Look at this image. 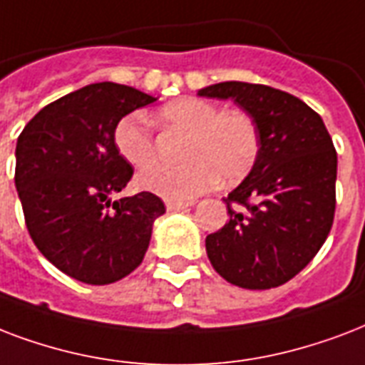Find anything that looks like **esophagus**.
Wrapping results in <instances>:
<instances>
[{
  "label": "esophagus",
  "instance_id": "esophagus-1",
  "mask_svg": "<svg viewBox=\"0 0 365 365\" xmlns=\"http://www.w3.org/2000/svg\"><path fill=\"white\" fill-rule=\"evenodd\" d=\"M190 205H194V203L192 202H168L165 203L168 211H180V209L190 207Z\"/></svg>",
  "mask_w": 365,
  "mask_h": 365
}]
</instances>
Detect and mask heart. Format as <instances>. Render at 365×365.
I'll use <instances>...</instances> for the list:
<instances>
[{"label":"heart","mask_w":365,"mask_h":365,"mask_svg":"<svg viewBox=\"0 0 365 365\" xmlns=\"http://www.w3.org/2000/svg\"><path fill=\"white\" fill-rule=\"evenodd\" d=\"M158 121L188 133L180 168H150L137 177L138 188L171 202H188L221 179L230 185L244 179L255 165L261 137L255 120L244 110H221L217 104L185 97L163 104ZM114 144L133 168H148L156 152L148 127L137 114L118 121Z\"/></svg>","instance_id":"b5f03b06"}]
</instances>
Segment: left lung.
<instances>
[{
	"instance_id": "1",
	"label": "left lung",
	"mask_w": 365,
	"mask_h": 365,
	"mask_svg": "<svg viewBox=\"0 0 365 365\" xmlns=\"http://www.w3.org/2000/svg\"><path fill=\"white\" fill-rule=\"evenodd\" d=\"M200 97L232 98L255 120L261 150L225 203L230 219L205 238L213 268L244 289L289 282L326 242L335 213L337 152L309 104L274 87L222 81Z\"/></svg>"
}]
</instances>
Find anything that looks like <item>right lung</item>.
<instances>
[{
	"label": "right lung",
	"instance_id": "1",
	"mask_svg": "<svg viewBox=\"0 0 365 365\" xmlns=\"http://www.w3.org/2000/svg\"><path fill=\"white\" fill-rule=\"evenodd\" d=\"M154 101L135 87L91 83L39 110L16 140L15 186L28 232L70 278L114 284L143 262L165 205L150 192L114 200L133 177L114 129Z\"/></svg>",
	"mask_w": 365,
	"mask_h": 365
}]
</instances>
